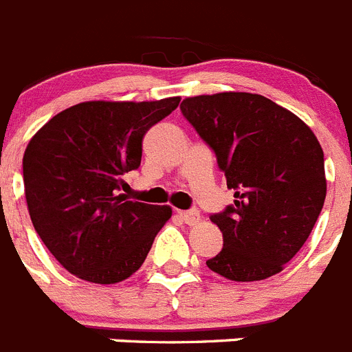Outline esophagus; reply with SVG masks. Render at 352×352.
<instances>
[{"label":"esophagus","instance_id":"1","mask_svg":"<svg viewBox=\"0 0 352 352\" xmlns=\"http://www.w3.org/2000/svg\"><path fill=\"white\" fill-rule=\"evenodd\" d=\"M178 217H179V220H182V222L186 223V226H195V223L201 220V214H199V211H195V210L179 211Z\"/></svg>","mask_w":352,"mask_h":352}]
</instances>
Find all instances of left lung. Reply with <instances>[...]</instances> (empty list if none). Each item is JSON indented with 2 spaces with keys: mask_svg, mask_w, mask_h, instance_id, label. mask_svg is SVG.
Instances as JSON below:
<instances>
[{
  "mask_svg": "<svg viewBox=\"0 0 352 352\" xmlns=\"http://www.w3.org/2000/svg\"><path fill=\"white\" fill-rule=\"evenodd\" d=\"M179 109L234 190V203L210 214L223 248L208 268L236 282L276 275L303 247L324 204L321 144L300 118L263 95L192 96Z\"/></svg>",
  "mask_w": 352,
  "mask_h": 352,
  "instance_id": "8db88e82",
  "label": "left lung"
}]
</instances>
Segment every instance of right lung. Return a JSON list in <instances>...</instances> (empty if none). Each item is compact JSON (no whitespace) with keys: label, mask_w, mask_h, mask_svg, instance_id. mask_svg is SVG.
I'll use <instances>...</instances> for the list:
<instances>
[{"label":"right lung","mask_w":352,"mask_h":352,"mask_svg":"<svg viewBox=\"0 0 352 352\" xmlns=\"http://www.w3.org/2000/svg\"><path fill=\"white\" fill-rule=\"evenodd\" d=\"M157 102H82L56 114L23 158L28 210L36 234L72 275L116 284L138 272L169 206L120 194L139 169L142 138L178 107Z\"/></svg>","instance_id":"1"}]
</instances>
